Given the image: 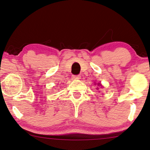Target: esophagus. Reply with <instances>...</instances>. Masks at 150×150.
<instances>
[{
	"instance_id": "34e87169",
	"label": "esophagus",
	"mask_w": 150,
	"mask_h": 150,
	"mask_svg": "<svg viewBox=\"0 0 150 150\" xmlns=\"http://www.w3.org/2000/svg\"><path fill=\"white\" fill-rule=\"evenodd\" d=\"M73 78L74 79H79L81 78V76L80 75H73Z\"/></svg>"
}]
</instances>
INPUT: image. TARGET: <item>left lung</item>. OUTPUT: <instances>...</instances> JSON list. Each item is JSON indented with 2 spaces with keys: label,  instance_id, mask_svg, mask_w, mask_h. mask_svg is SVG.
I'll return each mask as SVG.
<instances>
[{
  "label": "left lung",
  "instance_id": "1",
  "mask_svg": "<svg viewBox=\"0 0 150 150\" xmlns=\"http://www.w3.org/2000/svg\"><path fill=\"white\" fill-rule=\"evenodd\" d=\"M98 85H100V83H98Z\"/></svg>",
  "mask_w": 150,
  "mask_h": 150
}]
</instances>
